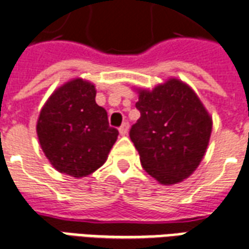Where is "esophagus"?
<instances>
[{
    "label": "esophagus",
    "instance_id": "obj_1",
    "mask_svg": "<svg viewBox=\"0 0 249 249\" xmlns=\"http://www.w3.org/2000/svg\"><path fill=\"white\" fill-rule=\"evenodd\" d=\"M128 130H129L128 123H124V124L121 125L120 128H119V132H120L121 136H126V134H128Z\"/></svg>",
    "mask_w": 249,
    "mask_h": 249
}]
</instances>
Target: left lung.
<instances>
[{
  "instance_id": "8db88e82",
  "label": "left lung",
  "mask_w": 249,
  "mask_h": 249,
  "mask_svg": "<svg viewBox=\"0 0 249 249\" xmlns=\"http://www.w3.org/2000/svg\"><path fill=\"white\" fill-rule=\"evenodd\" d=\"M141 117L130 129L142 167L163 185L188 179L208 149L213 120L191 86L168 78L153 90L136 89Z\"/></svg>"
}]
</instances>
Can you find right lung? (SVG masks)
Listing matches in <instances>:
<instances>
[{
    "mask_svg": "<svg viewBox=\"0 0 249 249\" xmlns=\"http://www.w3.org/2000/svg\"><path fill=\"white\" fill-rule=\"evenodd\" d=\"M95 96L94 83L70 79L53 91L36 123L47 159L58 172L77 179L103 166L119 136Z\"/></svg>",
    "mask_w": 249,
    "mask_h": 249,
    "instance_id": "add662e5",
    "label": "right lung"
}]
</instances>
